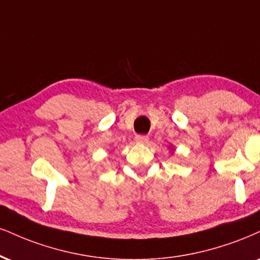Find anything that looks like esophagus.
<instances>
[{"label": "esophagus", "mask_w": 260, "mask_h": 260, "mask_svg": "<svg viewBox=\"0 0 260 260\" xmlns=\"http://www.w3.org/2000/svg\"><path fill=\"white\" fill-rule=\"evenodd\" d=\"M136 142L138 144H146L149 142V137L148 136H137Z\"/></svg>", "instance_id": "1"}]
</instances>
